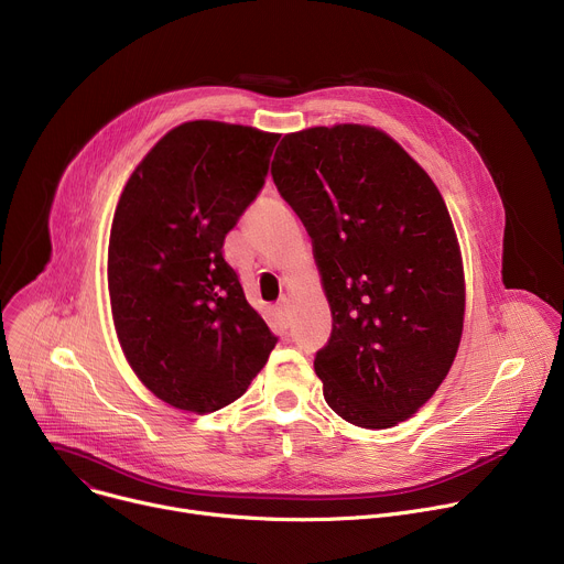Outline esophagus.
<instances>
[{
	"label": "esophagus",
	"instance_id": "esophagus-1",
	"mask_svg": "<svg viewBox=\"0 0 564 564\" xmlns=\"http://www.w3.org/2000/svg\"><path fill=\"white\" fill-rule=\"evenodd\" d=\"M288 307H290V299H288V296H281L279 303H276V310H279V314L283 316V321H285V316H288Z\"/></svg>",
	"mask_w": 564,
	"mask_h": 564
}]
</instances>
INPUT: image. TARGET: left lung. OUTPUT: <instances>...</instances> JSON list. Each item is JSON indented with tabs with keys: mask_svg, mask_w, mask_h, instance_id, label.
<instances>
[{
	"mask_svg": "<svg viewBox=\"0 0 564 564\" xmlns=\"http://www.w3.org/2000/svg\"><path fill=\"white\" fill-rule=\"evenodd\" d=\"M272 178L312 238L333 312L314 357L328 406L361 429L409 420L448 375L464 324L442 194L390 135L361 124L288 133Z\"/></svg>",
	"mask_w": 564,
	"mask_h": 564,
	"instance_id": "1",
	"label": "left lung"
}]
</instances>
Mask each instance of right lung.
<instances>
[{
	"instance_id": "obj_1",
	"label": "right lung",
	"mask_w": 564,
	"mask_h": 564,
	"mask_svg": "<svg viewBox=\"0 0 564 564\" xmlns=\"http://www.w3.org/2000/svg\"><path fill=\"white\" fill-rule=\"evenodd\" d=\"M279 133L194 120L144 155L116 207L109 296L127 361L167 404L214 413L248 390L279 337L223 257L265 185Z\"/></svg>"
}]
</instances>
